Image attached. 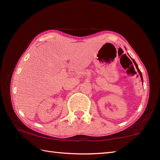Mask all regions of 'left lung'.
I'll return each instance as SVG.
<instances>
[{"mask_svg": "<svg viewBox=\"0 0 160 160\" xmlns=\"http://www.w3.org/2000/svg\"><path fill=\"white\" fill-rule=\"evenodd\" d=\"M132 61H133V63H134V64H135V67H136V68H137V70H138V72H139V74H140V78H141V80H142V81L143 80H142V73H141V72H140V69L138 68V65H137V63H135V61L133 60V59L132 58Z\"/></svg>", "mask_w": 160, "mask_h": 160, "instance_id": "1", "label": "left lung"}]
</instances>
